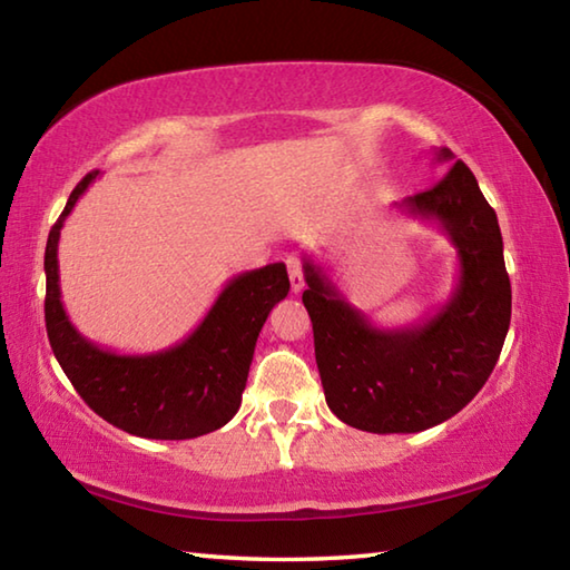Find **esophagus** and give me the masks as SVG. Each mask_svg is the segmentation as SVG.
<instances>
[{
  "label": "esophagus",
  "mask_w": 570,
  "mask_h": 570,
  "mask_svg": "<svg viewBox=\"0 0 570 570\" xmlns=\"http://www.w3.org/2000/svg\"><path fill=\"white\" fill-rule=\"evenodd\" d=\"M286 268H288V278H292V292L298 294L304 288V274H302V258L298 256H288L286 258Z\"/></svg>",
  "instance_id": "1"
}]
</instances>
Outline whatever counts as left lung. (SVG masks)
<instances>
[{
    "instance_id": "obj_1",
    "label": "left lung",
    "mask_w": 570,
    "mask_h": 570,
    "mask_svg": "<svg viewBox=\"0 0 570 570\" xmlns=\"http://www.w3.org/2000/svg\"><path fill=\"white\" fill-rule=\"evenodd\" d=\"M448 173L404 198V214L435 220L458 250V284L428 320L397 330L374 326L304 256L314 354L330 410L350 428L422 432L450 420L488 382L510 326L503 236L472 170L450 148L435 150Z\"/></svg>"
}]
</instances>
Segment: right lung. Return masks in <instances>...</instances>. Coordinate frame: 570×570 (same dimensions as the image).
<instances>
[{"label": "right lung", "mask_w": 570, "mask_h": 570, "mask_svg": "<svg viewBox=\"0 0 570 570\" xmlns=\"http://www.w3.org/2000/svg\"><path fill=\"white\" fill-rule=\"evenodd\" d=\"M98 173L77 183L47 238L45 322L52 352L77 394L115 428L148 440L208 435L240 407L258 332L288 294L286 266L268 264L230 278L204 322L176 346L153 354L102 350L85 340L67 316L57 264L65 218Z\"/></svg>", "instance_id": "1"}]
</instances>
